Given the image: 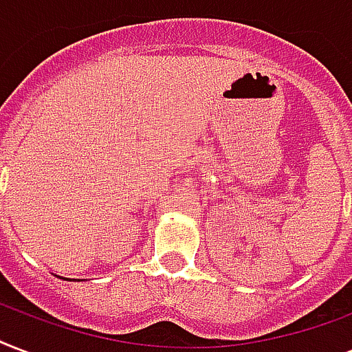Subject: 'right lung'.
<instances>
[{
	"mask_svg": "<svg viewBox=\"0 0 352 352\" xmlns=\"http://www.w3.org/2000/svg\"><path fill=\"white\" fill-rule=\"evenodd\" d=\"M64 280H66V278H64Z\"/></svg>",
	"mask_w": 352,
	"mask_h": 352,
	"instance_id": "add662e5",
	"label": "right lung"
}]
</instances>
